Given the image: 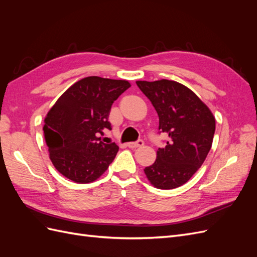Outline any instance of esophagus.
<instances>
[{"mask_svg": "<svg viewBox=\"0 0 257 257\" xmlns=\"http://www.w3.org/2000/svg\"><path fill=\"white\" fill-rule=\"evenodd\" d=\"M144 146V141L143 139H138L137 142H132V143H127V147L130 148H138Z\"/></svg>", "mask_w": 257, "mask_h": 257, "instance_id": "esophagus-1", "label": "esophagus"}]
</instances>
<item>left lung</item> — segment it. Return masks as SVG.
Masks as SVG:
<instances>
[{"mask_svg": "<svg viewBox=\"0 0 257 257\" xmlns=\"http://www.w3.org/2000/svg\"><path fill=\"white\" fill-rule=\"evenodd\" d=\"M160 119V133L168 135L157 160L144 172L155 188L172 190L188 182L211 149L215 119L209 108L185 85L167 79L136 81Z\"/></svg>", "mask_w": 257, "mask_h": 257, "instance_id": "8db88e82", "label": "left lung"}]
</instances>
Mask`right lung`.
Segmentation results:
<instances>
[{
  "label": "right lung",
  "mask_w": 257,
  "mask_h": 257,
  "mask_svg": "<svg viewBox=\"0 0 257 257\" xmlns=\"http://www.w3.org/2000/svg\"><path fill=\"white\" fill-rule=\"evenodd\" d=\"M131 84L91 76L74 83L52 106L45 119L44 136L53 166L77 183L102 176L114 160L119 147L100 139L111 106Z\"/></svg>",
  "instance_id": "1"
}]
</instances>
